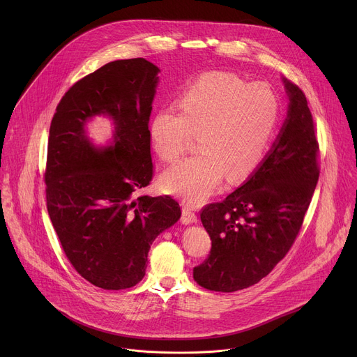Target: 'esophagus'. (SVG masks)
<instances>
[{
    "mask_svg": "<svg viewBox=\"0 0 357 357\" xmlns=\"http://www.w3.org/2000/svg\"><path fill=\"white\" fill-rule=\"evenodd\" d=\"M181 220H182L183 225H192V223L197 222V218H196L195 212L190 209V206H188V205L182 206V218H181Z\"/></svg>",
    "mask_w": 357,
    "mask_h": 357,
    "instance_id": "34e87169",
    "label": "esophagus"
}]
</instances>
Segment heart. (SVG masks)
I'll return each mask as SVG.
<instances>
[{
	"mask_svg": "<svg viewBox=\"0 0 357 357\" xmlns=\"http://www.w3.org/2000/svg\"><path fill=\"white\" fill-rule=\"evenodd\" d=\"M179 112L160 109L148 124L152 148L167 162L176 161L199 134L196 155L162 175L167 192L197 205L226 176L237 182L260 164L277 127L280 106L264 83L212 72L199 76L178 97Z\"/></svg>",
	"mask_w": 357,
	"mask_h": 357,
	"instance_id": "1",
	"label": "heart"
}]
</instances>
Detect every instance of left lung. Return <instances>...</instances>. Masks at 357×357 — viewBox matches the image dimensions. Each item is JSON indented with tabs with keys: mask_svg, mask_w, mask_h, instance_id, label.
Returning a JSON list of instances; mask_svg holds the SVG:
<instances>
[{
	"mask_svg": "<svg viewBox=\"0 0 357 357\" xmlns=\"http://www.w3.org/2000/svg\"><path fill=\"white\" fill-rule=\"evenodd\" d=\"M288 114L271 151L225 200L202 209L208 259L193 268L206 289L234 292L268 275L292 247L318 183L319 145L307 97L282 79Z\"/></svg>",
	"mask_w": 357,
	"mask_h": 357,
	"instance_id": "obj_1",
	"label": "left lung"
}]
</instances>
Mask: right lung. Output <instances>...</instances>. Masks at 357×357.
Returning a JSON list of instances; mask_svg holds the SVG:
<instances>
[{"label": "right lung", "instance_id": "obj_1", "mask_svg": "<svg viewBox=\"0 0 357 357\" xmlns=\"http://www.w3.org/2000/svg\"><path fill=\"white\" fill-rule=\"evenodd\" d=\"M160 69L142 58L114 61L76 82L50 123L46 206L75 270L103 289L138 284L155 237L181 218L171 196H138L152 181L148 123ZM115 123L114 142L94 147V115Z\"/></svg>", "mask_w": 357, "mask_h": 357}]
</instances>
